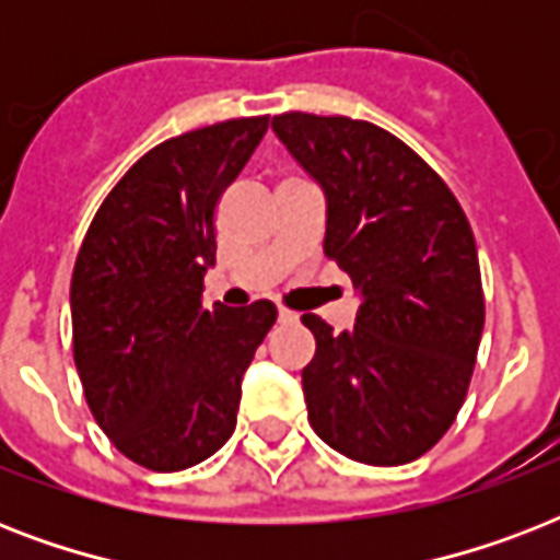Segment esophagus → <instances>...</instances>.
Masks as SVG:
<instances>
[{
  "instance_id": "obj_1",
  "label": "esophagus",
  "mask_w": 560,
  "mask_h": 560,
  "mask_svg": "<svg viewBox=\"0 0 560 560\" xmlns=\"http://www.w3.org/2000/svg\"><path fill=\"white\" fill-rule=\"evenodd\" d=\"M296 319H299V316L293 314V311H288V307H279V323L281 325H293Z\"/></svg>"
}]
</instances>
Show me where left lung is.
<instances>
[{"instance_id":"1","label":"left lung","mask_w":560,"mask_h":560,"mask_svg":"<svg viewBox=\"0 0 560 560\" xmlns=\"http://www.w3.org/2000/svg\"><path fill=\"white\" fill-rule=\"evenodd\" d=\"M272 130L328 197L325 255L360 293L351 331L316 314L302 369L307 421L363 465L424 456L468 395L486 325L474 232L439 174L389 130L281 113Z\"/></svg>"}]
</instances>
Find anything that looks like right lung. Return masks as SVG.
Here are the masks:
<instances>
[{
	"label": "right lung",
	"instance_id": "right-lung-1",
	"mask_svg": "<svg viewBox=\"0 0 560 560\" xmlns=\"http://www.w3.org/2000/svg\"><path fill=\"white\" fill-rule=\"evenodd\" d=\"M270 116L229 118L148 151L95 211L72 272V351L107 439L148 470L191 468L235 433L241 377L276 305L202 307L214 209Z\"/></svg>",
	"mask_w": 560,
	"mask_h": 560
}]
</instances>
